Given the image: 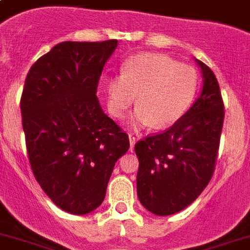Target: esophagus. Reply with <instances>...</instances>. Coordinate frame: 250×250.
Instances as JSON below:
<instances>
[{
  "instance_id": "34e87169",
  "label": "esophagus",
  "mask_w": 250,
  "mask_h": 250,
  "mask_svg": "<svg viewBox=\"0 0 250 250\" xmlns=\"http://www.w3.org/2000/svg\"><path fill=\"white\" fill-rule=\"evenodd\" d=\"M129 140H130V148L133 149L134 146H135V142H137V137L134 134H129Z\"/></svg>"
}]
</instances>
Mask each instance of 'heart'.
<instances>
[{"mask_svg":"<svg viewBox=\"0 0 250 250\" xmlns=\"http://www.w3.org/2000/svg\"><path fill=\"white\" fill-rule=\"evenodd\" d=\"M199 76L193 66L166 55L138 53L124 62L120 74L106 83L107 106L115 117H124L137 94L135 124L165 129L179 121L197 94Z\"/></svg>","mask_w":250,"mask_h":250,"instance_id":"b5f03b06","label":"heart"}]
</instances>
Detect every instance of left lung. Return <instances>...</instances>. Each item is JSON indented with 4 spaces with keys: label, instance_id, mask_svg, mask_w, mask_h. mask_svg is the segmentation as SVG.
Segmentation results:
<instances>
[{
    "label": "left lung",
    "instance_id": "left-lung-1",
    "mask_svg": "<svg viewBox=\"0 0 250 250\" xmlns=\"http://www.w3.org/2000/svg\"><path fill=\"white\" fill-rule=\"evenodd\" d=\"M197 62L204 79L201 97L174 125L147 135L134 148L139 160L138 198L157 216L177 213L193 203L216 168L225 106L213 71Z\"/></svg>",
    "mask_w": 250,
    "mask_h": 250
}]
</instances>
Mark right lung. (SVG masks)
I'll list each match as a JSON object with an SVG mask.
<instances>
[{
  "label": "right lung",
  "mask_w": 250,
  "mask_h": 250,
  "mask_svg": "<svg viewBox=\"0 0 250 250\" xmlns=\"http://www.w3.org/2000/svg\"><path fill=\"white\" fill-rule=\"evenodd\" d=\"M117 46L62 42L33 63L20 98L26 153L33 174L63 211L100 207L129 135L103 112L97 86Z\"/></svg>",
  "instance_id": "right-lung-1"
}]
</instances>
